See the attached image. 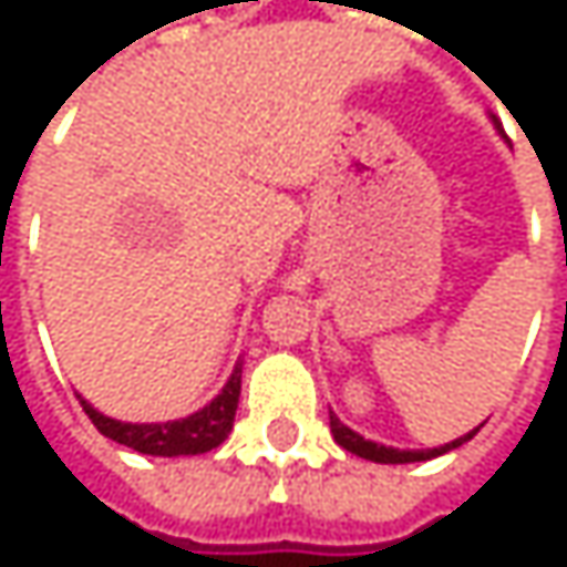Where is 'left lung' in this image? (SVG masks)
Masks as SVG:
<instances>
[{"instance_id": "left-lung-1", "label": "left lung", "mask_w": 567, "mask_h": 567, "mask_svg": "<svg viewBox=\"0 0 567 567\" xmlns=\"http://www.w3.org/2000/svg\"><path fill=\"white\" fill-rule=\"evenodd\" d=\"M476 433H480V426H476L473 433H466V436L446 443V446H436V450H394V446H381V443L364 440L361 433H354L351 426H344V423L331 413V436H334V443L344 446L348 453L361 456V460H371V463H423V460H433V456H443V453L463 446V443L473 440Z\"/></svg>"}]
</instances>
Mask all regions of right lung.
Listing matches in <instances>:
<instances>
[{"mask_svg":"<svg viewBox=\"0 0 567 567\" xmlns=\"http://www.w3.org/2000/svg\"><path fill=\"white\" fill-rule=\"evenodd\" d=\"M239 391H243V364H236L223 394H216V400H209L203 410H196L183 420L121 423V420L97 413L87 400H81V406L91 416V423L104 436H111L114 443H124L137 453H147V456H196V453L216 450L229 436L233 420H236V406H239Z\"/></svg>","mask_w":567,"mask_h":567,"instance_id":"add662e5","label":"right lung"}]
</instances>
